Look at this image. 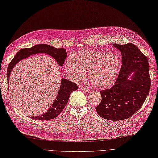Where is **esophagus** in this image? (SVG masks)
<instances>
[{"instance_id": "34e87169", "label": "esophagus", "mask_w": 158, "mask_h": 158, "mask_svg": "<svg viewBox=\"0 0 158 158\" xmlns=\"http://www.w3.org/2000/svg\"><path fill=\"white\" fill-rule=\"evenodd\" d=\"M81 89L84 91V92L86 93H89L90 92V90L89 89H86V87H85V86H82L81 87Z\"/></svg>"}]
</instances>
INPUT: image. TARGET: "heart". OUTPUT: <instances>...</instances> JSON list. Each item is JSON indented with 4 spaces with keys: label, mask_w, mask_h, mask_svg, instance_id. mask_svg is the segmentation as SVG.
<instances>
[{
    "label": "heart",
    "mask_w": 158,
    "mask_h": 158,
    "mask_svg": "<svg viewBox=\"0 0 158 158\" xmlns=\"http://www.w3.org/2000/svg\"><path fill=\"white\" fill-rule=\"evenodd\" d=\"M120 61L113 52L89 49L82 50L69 56L65 64L66 71L76 81L85 78L86 71L91 84L104 89L114 85L120 69Z\"/></svg>",
    "instance_id": "b5f03b06"
}]
</instances>
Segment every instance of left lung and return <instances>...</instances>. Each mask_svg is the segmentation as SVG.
Returning a JSON list of instances; mask_svg holds the SVG:
<instances>
[{
    "label": "left lung",
    "mask_w": 158,
    "mask_h": 158,
    "mask_svg": "<svg viewBox=\"0 0 158 158\" xmlns=\"http://www.w3.org/2000/svg\"><path fill=\"white\" fill-rule=\"evenodd\" d=\"M113 46L121 52L122 66L115 85L100 91L101 101L96 110L106 120H122L135 114L148 95L149 65L146 56L132 43Z\"/></svg>",
    "instance_id": "1"
}]
</instances>
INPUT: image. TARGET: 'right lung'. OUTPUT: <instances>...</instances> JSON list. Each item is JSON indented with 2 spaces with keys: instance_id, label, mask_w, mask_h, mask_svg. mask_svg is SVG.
Masks as SVG:
<instances>
[{
  "instance_id": "1",
  "label": "right lung",
  "mask_w": 158,
  "mask_h": 158,
  "mask_svg": "<svg viewBox=\"0 0 158 158\" xmlns=\"http://www.w3.org/2000/svg\"><path fill=\"white\" fill-rule=\"evenodd\" d=\"M37 53H46L51 56L60 66H62L64 64L66 57H67V52L64 48H55L53 47L46 44H37L31 48H22L17 52L13 60L9 63L7 69V81L9 82L10 72L15 64L22 59L29 57L31 55ZM78 89V86L76 85V84L69 81L67 79L62 78L58 95L56 97L51 107L48 109L46 113L42 114L41 115H38V116L31 117V118L34 120H48L57 118L64 110L66 104L68 103L70 94Z\"/></svg>"
}]
</instances>
